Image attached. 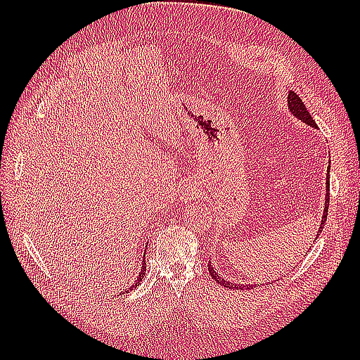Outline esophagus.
<instances>
[{"label": "esophagus", "mask_w": 360, "mask_h": 360, "mask_svg": "<svg viewBox=\"0 0 360 360\" xmlns=\"http://www.w3.org/2000/svg\"><path fill=\"white\" fill-rule=\"evenodd\" d=\"M179 198L184 202L193 200V198H198V187L193 181H188V182H184V184L181 186V190H179Z\"/></svg>", "instance_id": "obj_1"}]
</instances>
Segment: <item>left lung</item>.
<instances>
[{"instance_id":"left-lung-1","label":"left lung","mask_w":360,"mask_h":360,"mask_svg":"<svg viewBox=\"0 0 360 360\" xmlns=\"http://www.w3.org/2000/svg\"><path fill=\"white\" fill-rule=\"evenodd\" d=\"M288 105H289L290 112H292L295 117L303 120L304 124H308L309 127H314V128L317 127L314 119L311 117L309 111H307V106H304V103L302 102V98L298 97V96L294 93V91H290V93L288 94ZM328 173H330V168H328ZM326 181H328V182H326V188H330V176H328ZM328 207H330V193L326 192L325 210H323L322 223H320V227H319V232H317L316 240L319 238V235L322 233V231H323V224L326 223V217H328ZM207 269H209V274L212 275V278L215 280V281L218 283V285L224 286V288H229V289H252V288H255V285H241V286H240V285H236V283H231V281H227V280H224V278H221L219 275L215 272V269H213V267L210 266V263H209V266H207Z\"/></svg>"}]
</instances>
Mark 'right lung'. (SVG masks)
Segmentation results:
<instances>
[{"label":"right lung","instance_id":"1","mask_svg":"<svg viewBox=\"0 0 360 360\" xmlns=\"http://www.w3.org/2000/svg\"><path fill=\"white\" fill-rule=\"evenodd\" d=\"M145 271H147V266H145V258H143V262H142V267H141V272H139V277H137V281L134 283V285H133V288H136V286H139V283L142 281V278H143V275H145ZM125 292H128V290H125Z\"/></svg>","mask_w":360,"mask_h":360}]
</instances>
